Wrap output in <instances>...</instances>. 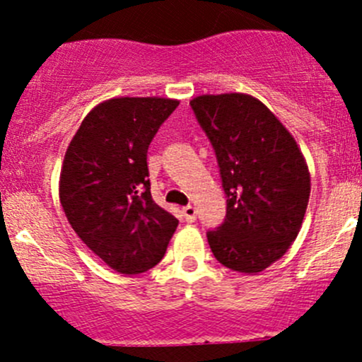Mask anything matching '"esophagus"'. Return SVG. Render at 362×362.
Returning a JSON list of instances; mask_svg holds the SVG:
<instances>
[{
  "label": "esophagus",
  "mask_w": 362,
  "mask_h": 362,
  "mask_svg": "<svg viewBox=\"0 0 362 362\" xmlns=\"http://www.w3.org/2000/svg\"><path fill=\"white\" fill-rule=\"evenodd\" d=\"M182 215L187 222H194L196 221V208L192 204H187V206L182 208Z\"/></svg>",
  "instance_id": "1"
}]
</instances>
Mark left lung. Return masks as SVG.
Returning a JSON list of instances; mask_svg holds the SVG:
<instances>
[{
  "mask_svg": "<svg viewBox=\"0 0 362 362\" xmlns=\"http://www.w3.org/2000/svg\"><path fill=\"white\" fill-rule=\"evenodd\" d=\"M221 170L228 208L206 233L215 259L240 273L279 261L301 229L310 173L293 134L249 94H203L191 101Z\"/></svg>",
  "mask_w": 362,
  "mask_h": 362,
  "instance_id": "obj_1",
  "label": "left lung"
}]
</instances>
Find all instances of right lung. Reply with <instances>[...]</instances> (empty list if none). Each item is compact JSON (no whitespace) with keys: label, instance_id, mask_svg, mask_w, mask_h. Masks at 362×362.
Here are the masks:
<instances>
[{"label":"right lung","instance_id":"add662e5","mask_svg":"<svg viewBox=\"0 0 362 362\" xmlns=\"http://www.w3.org/2000/svg\"><path fill=\"white\" fill-rule=\"evenodd\" d=\"M178 107L168 98H113L69 141L59 199L78 238L112 269L136 275L163 259L178 221L152 199L147 151Z\"/></svg>","mask_w":362,"mask_h":362}]
</instances>
